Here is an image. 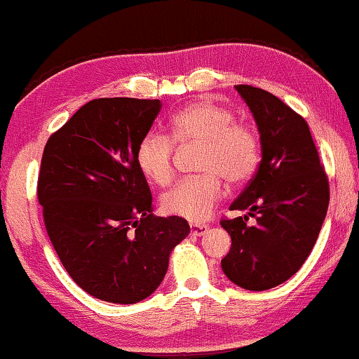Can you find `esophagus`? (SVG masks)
Instances as JSON below:
<instances>
[{"label": "esophagus", "mask_w": 359, "mask_h": 359, "mask_svg": "<svg viewBox=\"0 0 359 359\" xmlns=\"http://www.w3.org/2000/svg\"><path fill=\"white\" fill-rule=\"evenodd\" d=\"M208 231H210V227H208L206 224H191L190 226V233L194 235V237H201V235H205Z\"/></svg>", "instance_id": "34e87169"}]
</instances>
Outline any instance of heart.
Here are the masks:
<instances>
[{
  "label": "heart",
  "mask_w": 359,
  "mask_h": 359,
  "mask_svg": "<svg viewBox=\"0 0 359 359\" xmlns=\"http://www.w3.org/2000/svg\"><path fill=\"white\" fill-rule=\"evenodd\" d=\"M174 143H200L198 169L201 175L182 180L163 195V210L190 222H201L222 200V177L243 184L259 164V138L247 122L235 121L226 106L211 100L195 101L170 117V137L149 130L135 149L137 168L156 185L174 179Z\"/></svg>",
  "instance_id": "1"
}]
</instances>
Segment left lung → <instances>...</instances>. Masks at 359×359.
<instances>
[{
  "label": "left lung",
  "mask_w": 359,
  "mask_h": 359,
  "mask_svg": "<svg viewBox=\"0 0 359 359\" xmlns=\"http://www.w3.org/2000/svg\"><path fill=\"white\" fill-rule=\"evenodd\" d=\"M235 88L258 124L263 158L231 205L248 210L257 224L247 226L248 216L222 219L232 247L221 266L235 285L261 292L290 279L311 253L327 214L329 179L298 112L263 88Z\"/></svg>",
  "instance_id": "1"
}]
</instances>
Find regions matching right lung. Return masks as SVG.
I'll return each instance as SVG.
<instances>
[{
	"mask_svg": "<svg viewBox=\"0 0 359 359\" xmlns=\"http://www.w3.org/2000/svg\"><path fill=\"white\" fill-rule=\"evenodd\" d=\"M159 100L98 98L48 138L36 196L67 274L90 295L132 304L163 282L169 255L190 233L184 217L153 216L135 163Z\"/></svg>",
	"mask_w": 359,
	"mask_h": 359,
	"instance_id": "add662e5",
	"label": "right lung"
}]
</instances>
